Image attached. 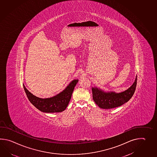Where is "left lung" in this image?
<instances>
[{
    "label": "left lung",
    "mask_w": 157,
    "mask_h": 157,
    "mask_svg": "<svg viewBox=\"0 0 157 157\" xmlns=\"http://www.w3.org/2000/svg\"><path fill=\"white\" fill-rule=\"evenodd\" d=\"M136 82L137 75L132 85L128 90L120 93H116L113 91L106 92L99 88L92 87L93 101L101 109H113L121 106L128 102L134 94Z\"/></svg>",
    "instance_id": "obj_1"
}]
</instances>
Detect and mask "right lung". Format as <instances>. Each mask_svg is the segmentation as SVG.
<instances>
[{
  "mask_svg": "<svg viewBox=\"0 0 157 157\" xmlns=\"http://www.w3.org/2000/svg\"><path fill=\"white\" fill-rule=\"evenodd\" d=\"M78 81V79H74L60 93L47 98H41L33 95L26 89L24 84L23 88L30 102L41 112H60L64 111L67 107L71 101L74 87Z\"/></svg>",
  "mask_w": 157,
  "mask_h": 157,
  "instance_id": "add662e5",
  "label": "right lung"
}]
</instances>
